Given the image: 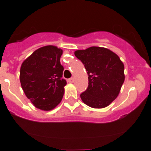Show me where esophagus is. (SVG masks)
I'll return each instance as SVG.
<instances>
[{
	"instance_id": "1",
	"label": "esophagus",
	"mask_w": 151,
	"mask_h": 151,
	"mask_svg": "<svg viewBox=\"0 0 151 151\" xmlns=\"http://www.w3.org/2000/svg\"><path fill=\"white\" fill-rule=\"evenodd\" d=\"M74 78L73 77H71V78H69V79H68V83H74Z\"/></svg>"
}]
</instances>
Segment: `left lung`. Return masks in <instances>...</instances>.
<instances>
[{"instance_id": "8db88e82", "label": "left lung", "mask_w": 151, "mask_h": 151, "mask_svg": "<svg viewBox=\"0 0 151 151\" xmlns=\"http://www.w3.org/2000/svg\"><path fill=\"white\" fill-rule=\"evenodd\" d=\"M88 74V87L81 94L83 103L92 108L108 106L119 95L124 81V65L109 49L93 46L74 52Z\"/></svg>"}]
</instances>
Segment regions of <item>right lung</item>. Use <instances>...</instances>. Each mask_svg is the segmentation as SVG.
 Masks as SVG:
<instances>
[{
	"mask_svg": "<svg viewBox=\"0 0 151 151\" xmlns=\"http://www.w3.org/2000/svg\"><path fill=\"white\" fill-rule=\"evenodd\" d=\"M61 48L53 45L39 48L25 60L19 81L27 97L39 109L49 111L61 103L67 82L62 78L64 67Z\"/></svg>",
	"mask_w": 151,
	"mask_h": 151,
	"instance_id": "1",
	"label": "right lung"
}]
</instances>
